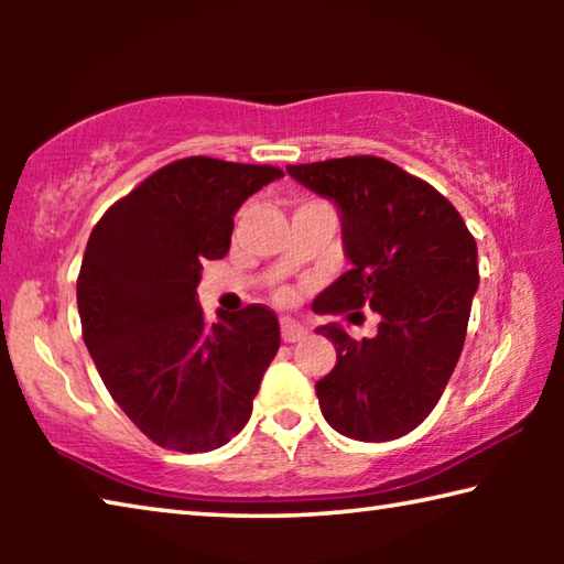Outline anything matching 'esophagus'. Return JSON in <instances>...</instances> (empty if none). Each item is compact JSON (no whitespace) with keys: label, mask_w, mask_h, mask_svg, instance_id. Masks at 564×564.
Listing matches in <instances>:
<instances>
[{"label":"esophagus","mask_w":564,"mask_h":564,"mask_svg":"<svg viewBox=\"0 0 564 564\" xmlns=\"http://www.w3.org/2000/svg\"><path fill=\"white\" fill-rule=\"evenodd\" d=\"M281 336H283L285 343H295V340H301L305 336V328L299 326V323L291 321V318H283L281 321Z\"/></svg>","instance_id":"1"}]
</instances>
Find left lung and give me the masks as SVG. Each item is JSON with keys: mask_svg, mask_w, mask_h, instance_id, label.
I'll use <instances>...</instances> for the list:
<instances>
[{"mask_svg": "<svg viewBox=\"0 0 564 564\" xmlns=\"http://www.w3.org/2000/svg\"><path fill=\"white\" fill-rule=\"evenodd\" d=\"M285 171L338 208L350 271L313 301L316 313L380 316L373 338L338 323L316 328L336 368L316 383L333 431L362 443L403 437L431 415L463 352L480 283L477 246L443 194L378 156H346Z\"/></svg>", "mask_w": 564, "mask_h": 564, "instance_id": "left-lung-1", "label": "left lung"}]
</instances>
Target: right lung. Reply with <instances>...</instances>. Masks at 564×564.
I'll return each instance as SVG.
<instances>
[{
	"label": "right lung",
	"instance_id": "obj_1",
	"mask_svg": "<svg viewBox=\"0 0 564 564\" xmlns=\"http://www.w3.org/2000/svg\"><path fill=\"white\" fill-rule=\"evenodd\" d=\"M273 166L208 156L159 169L99 218L76 303L89 356L131 423L176 453H208L243 431L281 346L265 305L206 323L196 285L231 248L234 216L281 178Z\"/></svg>",
	"mask_w": 564,
	"mask_h": 564
}]
</instances>
